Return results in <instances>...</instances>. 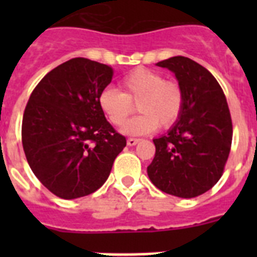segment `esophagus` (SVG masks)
Instances as JSON below:
<instances>
[{
	"label": "esophagus",
	"instance_id": "esophagus-1",
	"mask_svg": "<svg viewBox=\"0 0 257 257\" xmlns=\"http://www.w3.org/2000/svg\"><path fill=\"white\" fill-rule=\"evenodd\" d=\"M138 143H139V139H134V138H128V139H127V145H128V147H134V145H136Z\"/></svg>",
	"mask_w": 257,
	"mask_h": 257
}]
</instances>
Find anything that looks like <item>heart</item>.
<instances>
[{
	"label": "heart",
	"instance_id": "obj_1",
	"mask_svg": "<svg viewBox=\"0 0 257 257\" xmlns=\"http://www.w3.org/2000/svg\"><path fill=\"white\" fill-rule=\"evenodd\" d=\"M121 88L122 92L113 87L103 88L97 103L113 126H122L135 110L134 104H138L142 114L122 127L123 134L147 135L158 124L167 128L180 118L184 108L183 88L160 72L144 68L133 70L122 78Z\"/></svg>",
	"mask_w": 257,
	"mask_h": 257
}]
</instances>
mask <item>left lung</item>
I'll list each match as a JSON object with an SVG mask.
<instances>
[{
	"instance_id": "8db88e82",
	"label": "left lung",
	"mask_w": 257,
	"mask_h": 257,
	"mask_svg": "<svg viewBox=\"0 0 257 257\" xmlns=\"http://www.w3.org/2000/svg\"><path fill=\"white\" fill-rule=\"evenodd\" d=\"M157 65L175 73L184 108L169 133L153 140L148 176L167 194L193 198L210 190L224 172L233 138L230 112L222 88L205 67L185 56Z\"/></svg>"
}]
</instances>
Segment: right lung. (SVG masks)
Wrapping results in <instances>:
<instances>
[{"label":"right lung","mask_w":257,"mask_h":257,"mask_svg":"<svg viewBox=\"0 0 257 257\" xmlns=\"http://www.w3.org/2000/svg\"><path fill=\"white\" fill-rule=\"evenodd\" d=\"M112 78V67L74 58L49 72L31 94L23 115V149L33 174L59 198L99 189L126 147V138L97 103Z\"/></svg>","instance_id":"right-lung-1"}]
</instances>
